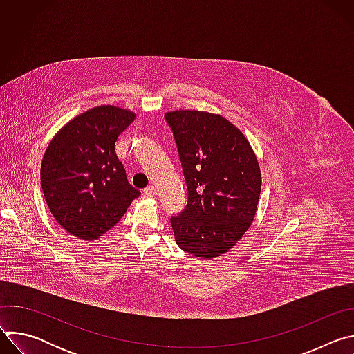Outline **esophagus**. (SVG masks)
I'll return each instance as SVG.
<instances>
[{
	"label": "esophagus",
	"mask_w": 354,
	"mask_h": 354,
	"mask_svg": "<svg viewBox=\"0 0 354 354\" xmlns=\"http://www.w3.org/2000/svg\"><path fill=\"white\" fill-rule=\"evenodd\" d=\"M156 194H157V189L154 186H147L144 189V196L147 197H156Z\"/></svg>",
	"instance_id": "esophagus-1"
}]
</instances>
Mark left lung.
<instances>
[{
  "mask_svg": "<svg viewBox=\"0 0 354 354\" xmlns=\"http://www.w3.org/2000/svg\"><path fill=\"white\" fill-rule=\"evenodd\" d=\"M165 119L187 185L186 209L171 220L175 241L197 258H218L257 216L258 158L242 131L220 115L186 109L167 112Z\"/></svg>",
  "mask_w": 354,
  "mask_h": 354,
  "instance_id": "left-lung-1",
  "label": "left lung"
}]
</instances>
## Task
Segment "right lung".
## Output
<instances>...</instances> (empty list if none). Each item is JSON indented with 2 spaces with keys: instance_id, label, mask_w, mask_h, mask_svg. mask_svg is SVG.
Here are the masks:
<instances>
[{
  "instance_id": "add662e5",
  "label": "right lung",
  "mask_w": 354,
  "mask_h": 354,
  "mask_svg": "<svg viewBox=\"0 0 354 354\" xmlns=\"http://www.w3.org/2000/svg\"><path fill=\"white\" fill-rule=\"evenodd\" d=\"M136 113L95 106L66 123L50 141L40 167L46 203L73 236L92 241L109 231L140 196L126 176L115 144Z\"/></svg>"
}]
</instances>
